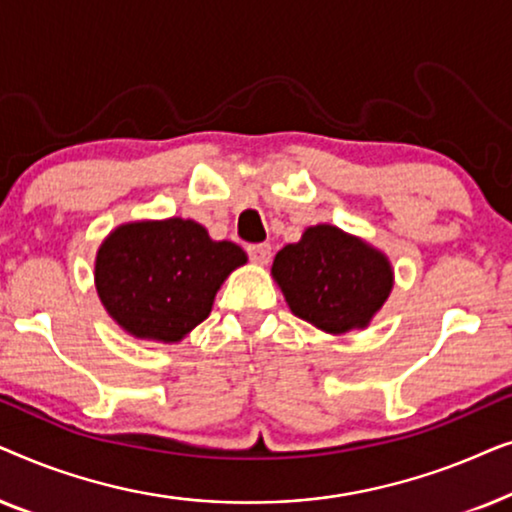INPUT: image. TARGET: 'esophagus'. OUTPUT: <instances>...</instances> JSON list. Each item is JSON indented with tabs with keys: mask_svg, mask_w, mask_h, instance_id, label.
Returning <instances> with one entry per match:
<instances>
[{
	"mask_svg": "<svg viewBox=\"0 0 512 512\" xmlns=\"http://www.w3.org/2000/svg\"><path fill=\"white\" fill-rule=\"evenodd\" d=\"M247 254L251 258V263L268 265L272 258V247L270 244H251V247H247Z\"/></svg>",
	"mask_w": 512,
	"mask_h": 512,
	"instance_id": "1",
	"label": "esophagus"
}]
</instances>
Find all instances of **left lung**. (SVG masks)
<instances>
[{"label":"left lung","mask_w":512,"mask_h":512,"mask_svg":"<svg viewBox=\"0 0 512 512\" xmlns=\"http://www.w3.org/2000/svg\"><path fill=\"white\" fill-rule=\"evenodd\" d=\"M272 277L298 319L333 335L366 328L394 289L389 258L328 223L277 251Z\"/></svg>","instance_id":"obj_1"}]
</instances>
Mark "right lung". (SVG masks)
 <instances>
[{"instance_id":"right-lung-1","label":"right lung","mask_w":512,"mask_h":512,"mask_svg":"<svg viewBox=\"0 0 512 512\" xmlns=\"http://www.w3.org/2000/svg\"><path fill=\"white\" fill-rule=\"evenodd\" d=\"M247 254L191 219L135 221L111 230L95 258L109 317L139 340L179 342L212 312L216 291Z\"/></svg>"}]
</instances>
